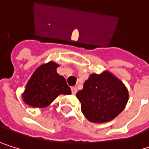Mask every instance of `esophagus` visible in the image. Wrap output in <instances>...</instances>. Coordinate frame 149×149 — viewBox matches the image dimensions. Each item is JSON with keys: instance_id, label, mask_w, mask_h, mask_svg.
Returning <instances> with one entry per match:
<instances>
[{"instance_id": "1", "label": "esophagus", "mask_w": 149, "mask_h": 149, "mask_svg": "<svg viewBox=\"0 0 149 149\" xmlns=\"http://www.w3.org/2000/svg\"><path fill=\"white\" fill-rule=\"evenodd\" d=\"M77 88H75V87H72L71 88V93L73 94V95H76V93H77Z\"/></svg>"}]
</instances>
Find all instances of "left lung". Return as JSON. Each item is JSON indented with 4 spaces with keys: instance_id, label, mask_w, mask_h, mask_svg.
Returning <instances> with one entry per match:
<instances>
[{
    "instance_id": "1",
    "label": "left lung",
    "mask_w": 149,
    "mask_h": 149,
    "mask_svg": "<svg viewBox=\"0 0 149 149\" xmlns=\"http://www.w3.org/2000/svg\"><path fill=\"white\" fill-rule=\"evenodd\" d=\"M76 95L85 117L95 123L109 122L118 116L129 97L125 86L108 72L91 74Z\"/></svg>"
}]
</instances>
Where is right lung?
<instances>
[{
	"instance_id": "right-lung-1",
	"label": "right lung",
	"mask_w": 149,
	"mask_h": 149,
	"mask_svg": "<svg viewBox=\"0 0 149 149\" xmlns=\"http://www.w3.org/2000/svg\"><path fill=\"white\" fill-rule=\"evenodd\" d=\"M58 64L50 61L36 70L28 80L24 101L33 107H45L60 95H70L66 79L56 72Z\"/></svg>"
}]
</instances>
